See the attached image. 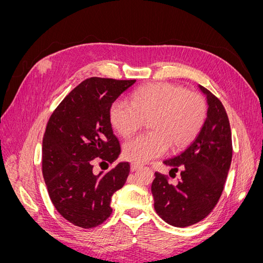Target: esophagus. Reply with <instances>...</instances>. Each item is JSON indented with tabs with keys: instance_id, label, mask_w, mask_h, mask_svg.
Segmentation results:
<instances>
[{
	"instance_id": "obj_1",
	"label": "esophagus",
	"mask_w": 263,
	"mask_h": 263,
	"mask_svg": "<svg viewBox=\"0 0 263 263\" xmlns=\"http://www.w3.org/2000/svg\"><path fill=\"white\" fill-rule=\"evenodd\" d=\"M141 164H139V163H136V162H133L132 164H130V170L132 171H136V170H138V169H140L141 168Z\"/></svg>"
}]
</instances>
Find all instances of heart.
Masks as SVG:
<instances>
[{
	"mask_svg": "<svg viewBox=\"0 0 263 263\" xmlns=\"http://www.w3.org/2000/svg\"><path fill=\"white\" fill-rule=\"evenodd\" d=\"M208 116V104L202 95L187 92L169 82L140 86L130 95V104L116 100L108 108L113 128L127 138L149 121L153 130L126 142L123 154L130 161L142 163L172 149L189 146L201 133Z\"/></svg>",
	"mask_w": 263,
	"mask_h": 263,
	"instance_id": "1",
	"label": "heart"
}]
</instances>
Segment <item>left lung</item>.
I'll list each match as a JSON object with an SVG mask.
<instances>
[{
	"label": "left lung",
	"mask_w": 263,
	"mask_h": 263,
	"mask_svg": "<svg viewBox=\"0 0 263 263\" xmlns=\"http://www.w3.org/2000/svg\"><path fill=\"white\" fill-rule=\"evenodd\" d=\"M208 95V117L201 133L183 153L166 159L176 176L181 178L171 184L169 177L155 172L151 192L155 210L165 222L176 227H187L204 219L216 206L224 190L233 158L232 132L227 113L218 98L204 86Z\"/></svg>",
	"instance_id": "left-lung-1"
}]
</instances>
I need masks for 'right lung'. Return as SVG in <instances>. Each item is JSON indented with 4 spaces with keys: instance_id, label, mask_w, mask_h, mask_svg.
<instances>
[{
    "instance_id": "add662e5",
    "label": "right lung",
    "mask_w": 263,
    "mask_h": 263,
    "mask_svg": "<svg viewBox=\"0 0 263 263\" xmlns=\"http://www.w3.org/2000/svg\"><path fill=\"white\" fill-rule=\"evenodd\" d=\"M136 80L92 77L61 101L43 139V176L50 200L63 218L94 228L112 214L110 198L128 178V162L93 173L95 161L113 163L121 154L108 119L110 104Z\"/></svg>"
}]
</instances>
